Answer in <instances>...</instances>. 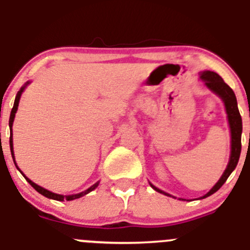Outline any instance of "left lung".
Segmentation results:
<instances>
[{"instance_id": "1", "label": "left lung", "mask_w": 250, "mask_h": 250, "mask_svg": "<svg viewBox=\"0 0 250 250\" xmlns=\"http://www.w3.org/2000/svg\"><path fill=\"white\" fill-rule=\"evenodd\" d=\"M200 79L204 82L205 85H207L210 90L214 91L216 95H219L220 98L222 99V101H224L225 104V108H226L227 118H229V129H231V156H229V165H227L226 169H225L224 174H222L221 178L219 179V182L212 187L209 193H207L204 197H202V199H204V198L210 197L211 194H214L215 192H217V190L221 188L222 184L227 181L229 174L232 173V171L236 168L237 164H238L239 155H241L242 149V117L241 113H239L238 111L237 99L233 90L225 83L224 79H222L219 74L215 73V72L205 71L203 72V73H200ZM150 186H151L156 192L162 193V194L165 195H169L167 194V193L162 192L161 189L156 188L155 186H152L151 183H150ZM169 197H171V195H169Z\"/></svg>"}]
</instances>
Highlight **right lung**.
I'll return each mask as SVG.
<instances>
[{
  "instance_id": "add662e5",
  "label": "right lung",
  "mask_w": 250,
  "mask_h": 250,
  "mask_svg": "<svg viewBox=\"0 0 250 250\" xmlns=\"http://www.w3.org/2000/svg\"><path fill=\"white\" fill-rule=\"evenodd\" d=\"M28 84H29V82H28V83L25 84V85L21 86V90H19V91H18V94H17L16 100H14L13 108H12V111H11V116H9V129H11V137H9V146H11V154H12V157H13V161H14V165H16V166H17V164H16V160H14V152H13V138H12V137H13V134H12V125H13L14 117H16V112H17V110H18L19 99H21V93H23L24 89H25V86L28 85ZM17 168H18V166H17ZM18 169H19V168H18ZM19 171H21V169H19ZM21 173L23 174V176H24V173H23V172H21ZM24 178H25L26 181H28L29 183H30V186L33 187L34 189H35L36 192L40 193L41 195H43V197L48 198V199L58 200V202H64V200H67V202H69V200L78 199V198H81V197H83V195H85V194H88V193H90L91 190H94V189H95V188H96V187L99 186V182H96V183L94 184V186H91L90 188H88V189H86L85 192H82V193H78V194H73V195H61V194H56V193L50 192V190L45 189V188H42V187L38 186V184L34 183L33 181H30V179H29L28 177L24 176Z\"/></svg>"
}]
</instances>
